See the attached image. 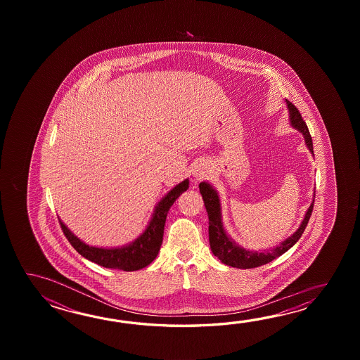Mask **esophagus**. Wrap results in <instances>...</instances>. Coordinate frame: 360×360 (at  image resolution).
<instances>
[{"mask_svg":"<svg viewBox=\"0 0 360 360\" xmlns=\"http://www.w3.org/2000/svg\"><path fill=\"white\" fill-rule=\"evenodd\" d=\"M207 172L208 171L205 166H197V169H194V172H193V176L195 177V180H202L207 176Z\"/></svg>","mask_w":360,"mask_h":360,"instance_id":"obj_1","label":"esophagus"}]
</instances>
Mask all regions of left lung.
Returning <instances> with one entry per match:
<instances>
[{
	"instance_id": "1",
	"label": "left lung",
	"mask_w": 360,
	"mask_h": 360,
	"mask_svg": "<svg viewBox=\"0 0 360 360\" xmlns=\"http://www.w3.org/2000/svg\"><path fill=\"white\" fill-rule=\"evenodd\" d=\"M287 105L290 109V120L291 124L297 129L302 135L305 136V143L309 150L313 152V140L311 135L309 132V129L306 126V122L302 120V115L299 112V109L292 104L291 101L285 100ZM199 191L202 194V198L206 206L207 214H208V238H210V245L211 251L219 260L224 262L228 266L238 269H252L265 265L270 261L276 260V257L282 256L284 252H287L292 245H295L299 240L302 233L305 231L306 225L310 220V216L313 212V203L309 207L306 212L304 220L301 222L299 229L292 237L285 239L281 245L269 250V251H247L245 248L236 245L230 239L225 230L222 228L221 222V208H220V199L214 188L207 183L199 184Z\"/></svg>"
}]
</instances>
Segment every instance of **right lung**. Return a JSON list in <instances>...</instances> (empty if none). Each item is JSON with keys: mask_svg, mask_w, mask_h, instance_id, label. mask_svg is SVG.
Here are the masks:
<instances>
[{"mask_svg": "<svg viewBox=\"0 0 360 360\" xmlns=\"http://www.w3.org/2000/svg\"><path fill=\"white\" fill-rule=\"evenodd\" d=\"M189 188V180H184L183 183L176 185L172 191H169L165 198L155 207L153 217L149 222L146 231L131 245L120 247V248H98L91 245H84L82 240L70 231L60 221L61 230L69 243L82 255L84 259L98 264L100 266L109 269H118L123 271H134L139 269L146 268L157 257L163 240L165 222L171 206L175 203L179 195Z\"/></svg>", "mask_w": 360, "mask_h": 360, "instance_id": "1", "label": "right lung"}]
</instances>
